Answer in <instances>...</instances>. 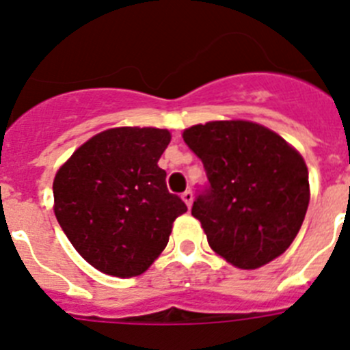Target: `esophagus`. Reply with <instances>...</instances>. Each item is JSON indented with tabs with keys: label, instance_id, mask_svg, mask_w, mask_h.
<instances>
[{
	"label": "esophagus",
	"instance_id": "obj_1",
	"mask_svg": "<svg viewBox=\"0 0 350 350\" xmlns=\"http://www.w3.org/2000/svg\"><path fill=\"white\" fill-rule=\"evenodd\" d=\"M182 200H184V203L191 208V205H193V191H185V193H182Z\"/></svg>",
	"mask_w": 350,
	"mask_h": 350
}]
</instances>
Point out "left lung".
Returning a JSON list of instances; mask_svg holds the SVG:
<instances>
[{
  "label": "left lung",
  "instance_id": "left-lung-1",
  "mask_svg": "<svg viewBox=\"0 0 350 350\" xmlns=\"http://www.w3.org/2000/svg\"><path fill=\"white\" fill-rule=\"evenodd\" d=\"M182 137L208 178L191 213L202 222L212 250L242 270L286 252L310 200L308 170L298 150L249 120H213L185 129Z\"/></svg>",
  "mask_w": 350,
  "mask_h": 350
}]
</instances>
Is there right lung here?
Returning <instances> with one entry per match:
<instances>
[{
	"label": "right lung",
	"instance_id": "obj_1",
	"mask_svg": "<svg viewBox=\"0 0 350 350\" xmlns=\"http://www.w3.org/2000/svg\"><path fill=\"white\" fill-rule=\"evenodd\" d=\"M170 131L113 128L80 145L54 178V213L96 270L128 279L165 250L173 221L187 212L157 166Z\"/></svg>",
	"mask_w": 350,
	"mask_h": 350
}]
</instances>
